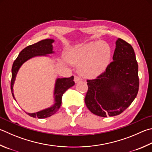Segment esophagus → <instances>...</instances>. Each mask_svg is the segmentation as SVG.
<instances>
[{"instance_id":"34e87169","label":"esophagus","mask_w":152,"mask_h":152,"mask_svg":"<svg viewBox=\"0 0 152 152\" xmlns=\"http://www.w3.org/2000/svg\"><path fill=\"white\" fill-rule=\"evenodd\" d=\"M81 80H82V78L80 76H74V82H75L76 83H78V82L81 81Z\"/></svg>"}]
</instances>
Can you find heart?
<instances>
[{
  "label": "heart",
  "instance_id": "b5f03b06",
  "mask_svg": "<svg viewBox=\"0 0 152 152\" xmlns=\"http://www.w3.org/2000/svg\"><path fill=\"white\" fill-rule=\"evenodd\" d=\"M67 58L71 64L79 66V73L86 78H94L106 70L111 58L109 46L101 42H90L72 48Z\"/></svg>",
  "mask_w": 152,
  "mask_h": 152
}]
</instances>
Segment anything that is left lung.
<instances>
[{
    "label": "left lung",
    "instance_id": "8db88e82",
    "mask_svg": "<svg viewBox=\"0 0 152 152\" xmlns=\"http://www.w3.org/2000/svg\"><path fill=\"white\" fill-rule=\"evenodd\" d=\"M87 84L84 100L91 112L101 117L122 113L139 90L138 64L132 46L118 38L113 61L96 79L88 80Z\"/></svg>",
    "mask_w": 152,
    "mask_h": 152
}]
</instances>
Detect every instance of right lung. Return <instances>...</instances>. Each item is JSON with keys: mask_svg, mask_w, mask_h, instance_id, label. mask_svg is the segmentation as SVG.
<instances>
[{"mask_svg": "<svg viewBox=\"0 0 152 152\" xmlns=\"http://www.w3.org/2000/svg\"><path fill=\"white\" fill-rule=\"evenodd\" d=\"M54 42L53 39H45L39 41L34 45L28 46L22 50L18 57L15 60L12 67V79L10 82L11 92L14 99L16 101V99L14 96L13 92V86L16 80V74L20 69V66L27 60L32 58L35 56H48L47 54H53V46L52 43ZM75 84L74 82V76H71L70 78H57L55 82V87L54 91V104L51 107H48L41 111L36 113H27L30 116L38 118H46L51 116L56 113L61 106L62 95L68 88L73 86Z\"/></svg>", "mask_w": 152, "mask_h": 152, "instance_id": "right-lung-1", "label": "right lung"}]
</instances>
